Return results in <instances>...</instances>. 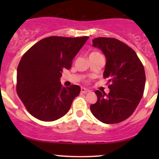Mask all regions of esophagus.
I'll list each match as a JSON object with an SVG mask.
<instances>
[{
  "instance_id": "1",
  "label": "esophagus",
  "mask_w": 159,
  "mask_h": 159,
  "mask_svg": "<svg viewBox=\"0 0 159 159\" xmlns=\"http://www.w3.org/2000/svg\"><path fill=\"white\" fill-rule=\"evenodd\" d=\"M81 92L82 93H87L90 92V91H89V90H87V89L82 87L81 90Z\"/></svg>"
}]
</instances>
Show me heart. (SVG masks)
Segmentation results:
<instances>
[{
  "mask_svg": "<svg viewBox=\"0 0 159 159\" xmlns=\"http://www.w3.org/2000/svg\"><path fill=\"white\" fill-rule=\"evenodd\" d=\"M95 53H97V52H93V53H92V54H95Z\"/></svg>",
  "mask_w": 159,
  "mask_h": 159,
  "instance_id": "obj_1",
  "label": "heart"
}]
</instances>
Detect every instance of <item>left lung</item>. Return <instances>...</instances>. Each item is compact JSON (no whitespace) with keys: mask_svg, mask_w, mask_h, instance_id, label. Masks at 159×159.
<instances>
[{"mask_svg":"<svg viewBox=\"0 0 159 159\" xmlns=\"http://www.w3.org/2000/svg\"><path fill=\"white\" fill-rule=\"evenodd\" d=\"M93 46L105 54L103 76L111 84L107 95L95 92L98 99L90 105L91 112L104 123H120L133 114L143 96L146 83L143 66L132 48L116 39L96 38Z\"/></svg>","mask_w":159,"mask_h":159,"instance_id":"8db88e82","label":"left lung"}]
</instances>
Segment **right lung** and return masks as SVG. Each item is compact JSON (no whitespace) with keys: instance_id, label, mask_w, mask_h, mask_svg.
<instances>
[{"instance_id":"add662e5","label":"right lung","mask_w":159,"mask_h":159,"mask_svg":"<svg viewBox=\"0 0 159 159\" xmlns=\"http://www.w3.org/2000/svg\"><path fill=\"white\" fill-rule=\"evenodd\" d=\"M88 36H50L39 40L21 57L17 69L18 96L27 111L36 119L52 122L68 112L81 87H63V69H69L72 60Z\"/></svg>"}]
</instances>
